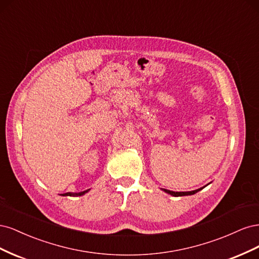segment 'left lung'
I'll return each mask as SVG.
<instances>
[{"label":"left lung","instance_id":"obj_1","mask_svg":"<svg viewBox=\"0 0 259 259\" xmlns=\"http://www.w3.org/2000/svg\"><path fill=\"white\" fill-rule=\"evenodd\" d=\"M201 189H202V188H200V189H197V190H193V191H186V192H175V191H170V190H167V189H163V190L165 191L166 193L170 194V195H174V197H183V195H191V194L197 193Z\"/></svg>","mask_w":259,"mask_h":259}]
</instances>
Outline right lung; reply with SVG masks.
Listing matches in <instances>:
<instances>
[{
	"instance_id": "obj_1",
	"label": "right lung",
	"mask_w": 259,
	"mask_h": 259,
	"mask_svg": "<svg viewBox=\"0 0 259 259\" xmlns=\"http://www.w3.org/2000/svg\"><path fill=\"white\" fill-rule=\"evenodd\" d=\"M89 190L86 191H83V192H79V193H71V192H67V193H64L62 195H70V197H77V195H83L84 193L88 192Z\"/></svg>"
}]
</instances>
